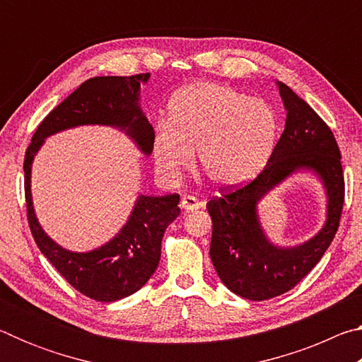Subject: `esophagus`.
Here are the masks:
<instances>
[{
    "label": "esophagus",
    "instance_id": "1",
    "mask_svg": "<svg viewBox=\"0 0 362 362\" xmlns=\"http://www.w3.org/2000/svg\"><path fill=\"white\" fill-rule=\"evenodd\" d=\"M180 206H182V209H185L187 212H189V211L199 209V207L203 206V203H201V201H199L198 198H196V196L185 194V196H183V198H182Z\"/></svg>",
    "mask_w": 362,
    "mask_h": 362
}]
</instances>
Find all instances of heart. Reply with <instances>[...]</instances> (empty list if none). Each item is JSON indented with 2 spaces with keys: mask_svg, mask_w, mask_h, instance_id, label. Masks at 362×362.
<instances>
[{
  "mask_svg": "<svg viewBox=\"0 0 362 362\" xmlns=\"http://www.w3.org/2000/svg\"><path fill=\"white\" fill-rule=\"evenodd\" d=\"M278 131V115L267 100L225 84L196 83L173 97L166 124L153 136L151 155L158 173L175 179L192 166L196 148L207 179L233 187L260 173Z\"/></svg>",
  "mask_w": 362,
  "mask_h": 362,
  "instance_id": "heart-1",
  "label": "heart"
}]
</instances>
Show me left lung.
I'll return each instance as SVG.
<instances>
[{
    "instance_id": "8db88e82",
    "label": "left lung",
    "mask_w": 362,
    "mask_h": 362,
    "mask_svg": "<svg viewBox=\"0 0 362 362\" xmlns=\"http://www.w3.org/2000/svg\"><path fill=\"white\" fill-rule=\"evenodd\" d=\"M287 110L286 127L262 173L244 187H226L207 203L212 218L211 260L218 278L236 296L268 300L302 281L332 243L345 203L341 155L330 127L284 83H278ZM300 168H311L327 187L328 222L310 242L283 250L259 228L255 206L263 194Z\"/></svg>"
}]
</instances>
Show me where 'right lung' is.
I'll list each match as a JSON object with an SVG mask.
<instances>
[{
  "instance_id": "right-lung-1",
  "label": "right lung",
  "mask_w": 362,
  "mask_h": 362,
  "mask_svg": "<svg viewBox=\"0 0 362 362\" xmlns=\"http://www.w3.org/2000/svg\"><path fill=\"white\" fill-rule=\"evenodd\" d=\"M148 78L150 73H140L95 76L84 81L40 122L23 159L27 218L36 246L66 283L97 302L124 298L151 278L161 257L164 231L180 214V196H140L127 223L112 241L86 254L70 252L57 246L36 220L30 193L32 161L46 137L81 124H108L126 129L140 150L150 155L155 131L139 108L140 84Z\"/></svg>"
}]
</instances>
